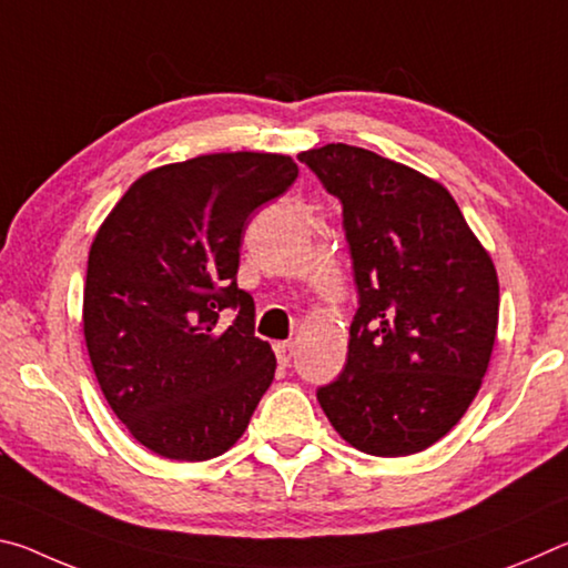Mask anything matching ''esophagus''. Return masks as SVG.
Masks as SVG:
<instances>
[{
    "instance_id": "1",
    "label": "esophagus",
    "mask_w": 568,
    "mask_h": 568,
    "mask_svg": "<svg viewBox=\"0 0 568 568\" xmlns=\"http://www.w3.org/2000/svg\"><path fill=\"white\" fill-rule=\"evenodd\" d=\"M275 358H277V363L283 365H291V361H293V343H287V341H283V343H275Z\"/></svg>"
}]
</instances>
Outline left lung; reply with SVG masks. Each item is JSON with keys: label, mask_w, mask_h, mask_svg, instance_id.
Here are the masks:
<instances>
[{"label": "left lung", "mask_w": 568, "mask_h": 568, "mask_svg": "<svg viewBox=\"0 0 568 568\" xmlns=\"http://www.w3.org/2000/svg\"><path fill=\"white\" fill-rule=\"evenodd\" d=\"M343 205L358 311L348 361L318 388L333 428L363 454L434 446L476 398L498 325L491 255L440 182L333 142L297 155Z\"/></svg>", "instance_id": "1"}]
</instances>
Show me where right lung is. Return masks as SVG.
<instances>
[{
  "label": "right lung",
  "mask_w": 568,
  "mask_h": 568,
  "mask_svg": "<svg viewBox=\"0 0 568 568\" xmlns=\"http://www.w3.org/2000/svg\"><path fill=\"white\" fill-rule=\"evenodd\" d=\"M295 178L291 158L267 152L175 162L134 180L94 235L84 341L114 416L152 454H225L271 388L275 355L237 287L240 245ZM223 310L236 311L225 332Z\"/></svg>",
  "instance_id": "right-lung-1"
}]
</instances>
